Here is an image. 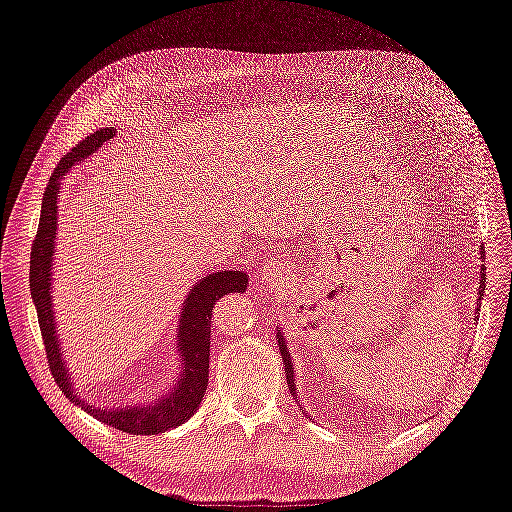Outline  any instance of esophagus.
I'll return each mask as SVG.
<instances>
[{
  "label": "esophagus",
  "mask_w": 512,
  "mask_h": 512,
  "mask_svg": "<svg viewBox=\"0 0 512 512\" xmlns=\"http://www.w3.org/2000/svg\"><path fill=\"white\" fill-rule=\"evenodd\" d=\"M288 275H290V262L286 258H273L269 265L260 271L262 282L267 286H277L280 282H284Z\"/></svg>",
  "instance_id": "1"
}]
</instances>
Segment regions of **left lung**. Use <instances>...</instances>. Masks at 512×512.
Returning <instances> with one entry per match:
<instances>
[{"mask_svg":"<svg viewBox=\"0 0 512 512\" xmlns=\"http://www.w3.org/2000/svg\"><path fill=\"white\" fill-rule=\"evenodd\" d=\"M480 258H485V250L483 245H480ZM483 290H485V265H480V286H478V299H476V312H480V297H483ZM277 346H280L282 352V361H284V371H286V380H288V389L292 395H297V384H294V367L290 361V352L286 348V339L282 335V331H277ZM297 399V397H294Z\"/></svg>","mask_w":512,"mask_h":512,"instance_id":"left-lung-1","label":"left lung"}]
</instances>
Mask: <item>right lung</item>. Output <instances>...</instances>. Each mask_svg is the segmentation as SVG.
<instances>
[{"mask_svg": "<svg viewBox=\"0 0 512 512\" xmlns=\"http://www.w3.org/2000/svg\"><path fill=\"white\" fill-rule=\"evenodd\" d=\"M115 136L113 128H100L89 134L81 145L70 149L68 156L61 158L59 166L46 185L42 198L38 235L32 247V260H29V288L38 312L40 331L46 348V359L51 365V374L74 406H79L87 414L96 416L98 421L111 425L119 431L132 433V436H156L173 427L190 421V416L198 410L205 397L209 384V344H211V312L215 303L230 292H245L247 275L245 271H215L203 280H198L188 297L183 299L179 324H177V350H179V376L173 380V389L156 397L149 404L126 406V408H96L89 406L87 399L74 389L72 374L64 361V350L57 335L55 309H53V260H55V239H57V203L61 179L68 170L79 162L94 156V153Z\"/></svg>", "mask_w": 512, "mask_h": 512, "instance_id": "obj_1", "label": "right lung"}]
</instances>
